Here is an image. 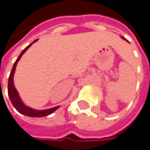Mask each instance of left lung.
Instances as JSON below:
<instances>
[{"mask_svg":"<svg viewBox=\"0 0 150 150\" xmlns=\"http://www.w3.org/2000/svg\"><path fill=\"white\" fill-rule=\"evenodd\" d=\"M122 38H123V39H126V38H123V37H122Z\"/></svg>","mask_w":150,"mask_h":150,"instance_id":"1","label":"left lung"}]
</instances>
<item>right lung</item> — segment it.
Returning <instances> with one entry per match:
<instances>
[{
    "label": "right lung",
    "mask_w": 150,
    "mask_h": 150,
    "mask_svg": "<svg viewBox=\"0 0 150 150\" xmlns=\"http://www.w3.org/2000/svg\"><path fill=\"white\" fill-rule=\"evenodd\" d=\"M38 41V39L34 40V42ZM32 42L30 45H29L26 48H24L23 50V52L20 53V55L18 56V58L16 59V62L14 63V66L12 67V70H11V73L9 74V77H8V97H9V99L12 103V105H14V107L17 110V112H19L20 113L25 115V116H29V117H33V118H40V117H45V116H48L50 115L51 113H52L53 112H55L59 106H56V107H53V108H50V109H45V110H35V109H32L27 105H25L23 101L21 100L19 95H18V92L16 90L15 88V85H14V82H13V77H14V74H15V71H16V67L17 65V62L19 61V59H21L22 55L27 51V49L34 43Z\"/></svg>",
    "instance_id": "obj_1"
}]
</instances>
